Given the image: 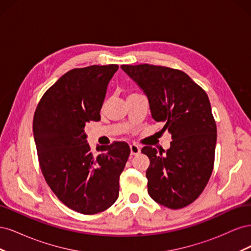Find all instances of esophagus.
<instances>
[{"mask_svg": "<svg viewBox=\"0 0 251 251\" xmlns=\"http://www.w3.org/2000/svg\"><path fill=\"white\" fill-rule=\"evenodd\" d=\"M130 149H131V155H137L140 153V147L137 146V144H131Z\"/></svg>", "mask_w": 251, "mask_h": 251, "instance_id": "esophagus-1", "label": "esophagus"}]
</instances>
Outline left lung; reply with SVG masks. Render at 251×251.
Segmentation results:
<instances>
[{
    "instance_id": "1",
    "label": "left lung",
    "mask_w": 251,
    "mask_h": 251,
    "mask_svg": "<svg viewBox=\"0 0 251 251\" xmlns=\"http://www.w3.org/2000/svg\"><path fill=\"white\" fill-rule=\"evenodd\" d=\"M121 69L147 94L151 117L173 139L165 155L149 146L141 150L150 159L148 193L165 207L183 208L202 194L214 169L217 126L208 96L178 69L149 64Z\"/></svg>"
}]
</instances>
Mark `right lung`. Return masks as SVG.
Segmentation results:
<instances>
[{
	"instance_id": "obj_1",
	"label": "right lung",
	"mask_w": 251,
	"mask_h": 251,
	"mask_svg": "<svg viewBox=\"0 0 251 251\" xmlns=\"http://www.w3.org/2000/svg\"><path fill=\"white\" fill-rule=\"evenodd\" d=\"M118 65L75 68L51 86L37 104L33 135L40 168L60 202L82 215L108 209L119 195L130 147L114 141L94 155L85 126L100 120L108 83Z\"/></svg>"
}]
</instances>
